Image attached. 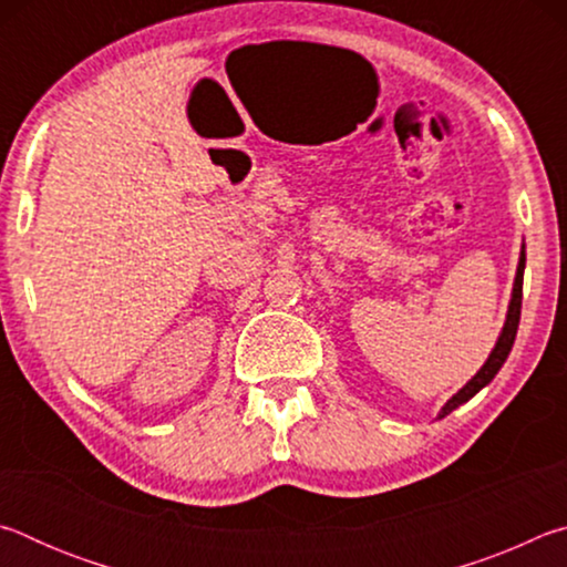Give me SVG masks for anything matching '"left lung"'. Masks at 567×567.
<instances>
[{"instance_id":"left-lung-1","label":"left lung","mask_w":567,"mask_h":567,"mask_svg":"<svg viewBox=\"0 0 567 567\" xmlns=\"http://www.w3.org/2000/svg\"><path fill=\"white\" fill-rule=\"evenodd\" d=\"M523 272H525V245H523V252H520V262H517V272H515V282H513V297H511V307H507V318L503 324V332L501 338H497L495 348L491 352V358L485 360L483 368L477 370V375L467 382L463 390H457L453 398L445 402V408L440 410L437 417H445L453 412L455 408L463 405L473 395H477L480 390H483L487 382H491L497 370L503 368V362L507 360V354L513 350V342H515V334H517V324H520V305H523Z\"/></svg>"}]
</instances>
